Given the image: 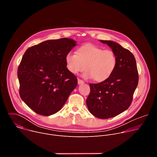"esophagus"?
<instances>
[{"label":"esophagus","mask_w":157,"mask_h":157,"mask_svg":"<svg viewBox=\"0 0 157 157\" xmlns=\"http://www.w3.org/2000/svg\"><path fill=\"white\" fill-rule=\"evenodd\" d=\"M78 84H83V83H84V81H83L82 80L80 79H78Z\"/></svg>","instance_id":"34e87169"}]
</instances>
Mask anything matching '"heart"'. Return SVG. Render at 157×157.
<instances>
[{
  "label": "heart",
  "instance_id": "obj_1",
  "mask_svg": "<svg viewBox=\"0 0 157 157\" xmlns=\"http://www.w3.org/2000/svg\"><path fill=\"white\" fill-rule=\"evenodd\" d=\"M117 56L110 50H104L94 44H86L78 47L76 54L67 53L65 56L66 68L72 74L86 71L83 76L94 78L96 82H103L114 73L117 65Z\"/></svg>",
  "mask_w": 157,
  "mask_h": 157
}]
</instances>
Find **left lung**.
Listing matches in <instances>:
<instances>
[{
    "label": "left lung",
    "instance_id": "left-lung-1",
    "mask_svg": "<svg viewBox=\"0 0 157 157\" xmlns=\"http://www.w3.org/2000/svg\"><path fill=\"white\" fill-rule=\"evenodd\" d=\"M112 48L117 56L116 68L107 80L89 84L90 93L86 104L95 117L105 119L115 117L130 105L139 82L136 60L133 55L117 43L101 40Z\"/></svg>",
    "mask_w": 157,
    "mask_h": 157
}]
</instances>
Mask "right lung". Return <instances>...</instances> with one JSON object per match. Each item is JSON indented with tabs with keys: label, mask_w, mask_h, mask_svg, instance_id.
<instances>
[{
	"label": "right lung",
	"mask_w": 157,
	"mask_h": 157,
	"mask_svg": "<svg viewBox=\"0 0 157 157\" xmlns=\"http://www.w3.org/2000/svg\"><path fill=\"white\" fill-rule=\"evenodd\" d=\"M76 45L63 38L29 48L18 66L21 99L36 113L48 116L59 111L76 88L78 79L66 68L65 56Z\"/></svg>",
	"instance_id": "obj_1"
}]
</instances>
